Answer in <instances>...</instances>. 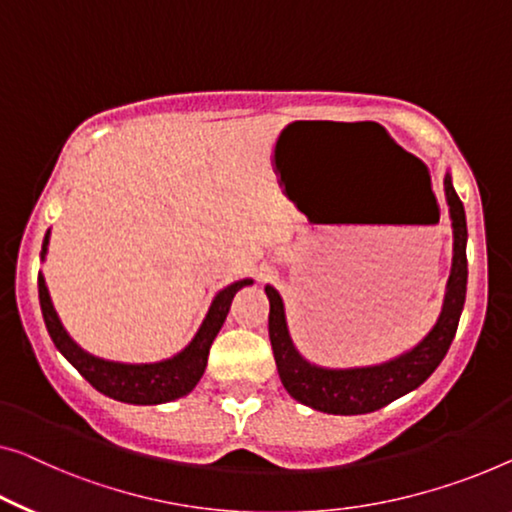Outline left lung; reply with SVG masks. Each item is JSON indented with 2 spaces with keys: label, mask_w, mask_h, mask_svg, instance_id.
I'll return each mask as SVG.
<instances>
[{
  "label": "left lung",
  "mask_w": 512,
  "mask_h": 512,
  "mask_svg": "<svg viewBox=\"0 0 512 512\" xmlns=\"http://www.w3.org/2000/svg\"><path fill=\"white\" fill-rule=\"evenodd\" d=\"M444 193L453 227V264L446 282L444 305H441L437 324L427 331L425 338L400 356L375 365H356V368H324V365L310 363L296 349L292 335H289L285 303H282L278 289L271 285L264 287L271 305L269 338L278 375L285 391L296 402L335 416L370 414V411L386 407L421 386L444 361L455 338L457 324H460L469 276L467 216H464V207L453 188L451 172H446L444 177Z\"/></svg>",
  "instance_id": "1"
}]
</instances>
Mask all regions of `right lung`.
<instances>
[{"instance_id": "add662e5", "label": "right lung", "mask_w": 512, "mask_h": 512, "mask_svg": "<svg viewBox=\"0 0 512 512\" xmlns=\"http://www.w3.org/2000/svg\"><path fill=\"white\" fill-rule=\"evenodd\" d=\"M48 243L50 230L45 232L43 239L41 262H45V255H48ZM248 285H253V278L236 280L232 285L220 289L213 296L207 317L202 319L193 340L181 352L156 363L110 361V358H101L96 354H89L87 349H82L68 335L64 324H61L41 271H38V301H41L45 329H48L55 347L96 391H101L112 400L128 404H163L183 398V395H188L197 386V381L202 379L204 370H207L209 349L213 340H216L220 326L225 324L234 294Z\"/></svg>"}]
</instances>
